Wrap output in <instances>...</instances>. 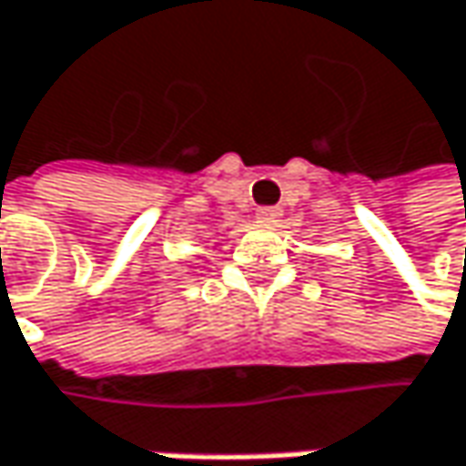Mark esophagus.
<instances>
[{
    "mask_svg": "<svg viewBox=\"0 0 466 466\" xmlns=\"http://www.w3.org/2000/svg\"><path fill=\"white\" fill-rule=\"evenodd\" d=\"M258 216H261L264 221H277L279 210H277V208H261V210H258Z\"/></svg>",
    "mask_w": 466,
    "mask_h": 466,
    "instance_id": "1",
    "label": "esophagus"
}]
</instances>
